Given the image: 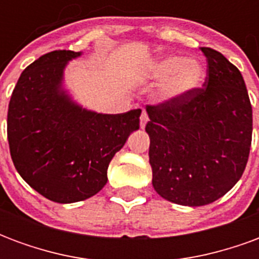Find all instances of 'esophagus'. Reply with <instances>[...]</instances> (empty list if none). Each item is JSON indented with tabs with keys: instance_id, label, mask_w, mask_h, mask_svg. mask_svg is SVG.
<instances>
[{
	"instance_id": "esophagus-1",
	"label": "esophagus",
	"mask_w": 259,
	"mask_h": 259,
	"mask_svg": "<svg viewBox=\"0 0 259 259\" xmlns=\"http://www.w3.org/2000/svg\"><path fill=\"white\" fill-rule=\"evenodd\" d=\"M147 122H148V115H147L146 111H143V113H141V116H140V127L141 129H144V127H146Z\"/></svg>"
}]
</instances>
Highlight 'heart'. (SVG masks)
Masks as SVG:
<instances>
[{"mask_svg":"<svg viewBox=\"0 0 259 259\" xmlns=\"http://www.w3.org/2000/svg\"><path fill=\"white\" fill-rule=\"evenodd\" d=\"M150 77L162 81L159 94L165 101H179L198 90L205 80V66L198 59L169 55L148 69Z\"/></svg>","mask_w":259,"mask_h":259,"instance_id":"obj_1","label":"heart"}]
</instances>
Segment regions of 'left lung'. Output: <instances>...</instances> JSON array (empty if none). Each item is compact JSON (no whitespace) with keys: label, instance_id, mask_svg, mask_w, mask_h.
Segmentation results:
<instances>
[{"label":"left lung","instance_id":"8db88e82","mask_svg":"<svg viewBox=\"0 0 259 259\" xmlns=\"http://www.w3.org/2000/svg\"><path fill=\"white\" fill-rule=\"evenodd\" d=\"M205 83L183 100L147 107L152 186L179 205L211 204L244 172L252 108L240 70L208 47Z\"/></svg>","mask_w":259,"mask_h":259}]
</instances>
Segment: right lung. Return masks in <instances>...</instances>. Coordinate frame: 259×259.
<instances>
[{
    "mask_svg": "<svg viewBox=\"0 0 259 259\" xmlns=\"http://www.w3.org/2000/svg\"><path fill=\"white\" fill-rule=\"evenodd\" d=\"M74 51H53L22 72L8 107V141L18 174L48 200L70 204L107 185L113 155L140 127L141 109L98 113L65 87Z\"/></svg>",
    "mask_w": 259,
    "mask_h": 259,
    "instance_id": "right-lung-1",
    "label": "right lung"
}]
</instances>
